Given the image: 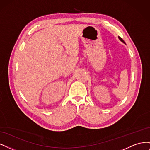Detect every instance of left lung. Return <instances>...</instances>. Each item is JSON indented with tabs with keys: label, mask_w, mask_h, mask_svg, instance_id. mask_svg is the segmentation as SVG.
I'll use <instances>...</instances> for the list:
<instances>
[{
	"label": "left lung",
	"mask_w": 150,
	"mask_h": 150,
	"mask_svg": "<svg viewBox=\"0 0 150 150\" xmlns=\"http://www.w3.org/2000/svg\"><path fill=\"white\" fill-rule=\"evenodd\" d=\"M119 39H120V40H121V41H122V42H123V43H125V41H124V40H122V39L121 38H120V37H119Z\"/></svg>",
	"instance_id": "1"
}]
</instances>
